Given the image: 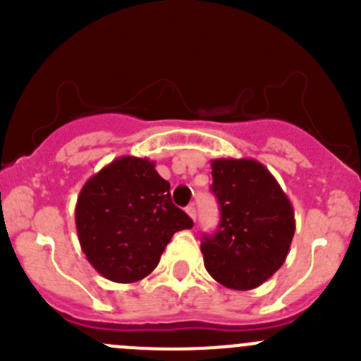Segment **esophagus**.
Masks as SVG:
<instances>
[{
	"instance_id": "esophagus-1",
	"label": "esophagus",
	"mask_w": 361,
	"mask_h": 361,
	"mask_svg": "<svg viewBox=\"0 0 361 361\" xmlns=\"http://www.w3.org/2000/svg\"><path fill=\"white\" fill-rule=\"evenodd\" d=\"M188 213V216L192 218V220L195 221V207L194 206H187V209H185Z\"/></svg>"
}]
</instances>
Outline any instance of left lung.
<instances>
[{
	"mask_svg": "<svg viewBox=\"0 0 361 361\" xmlns=\"http://www.w3.org/2000/svg\"><path fill=\"white\" fill-rule=\"evenodd\" d=\"M211 192L220 225L202 235L204 267L232 290H253L286 260L295 234L290 199L265 166L253 159L211 160Z\"/></svg>",
	"mask_w": 361,
	"mask_h": 361,
	"instance_id": "8db88e82",
	"label": "left lung"
}]
</instances>
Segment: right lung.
<instances>
[{"mask_svg":"<svg viewBox=\"0 0 361 361\" xmlns=\"http://www.w3.org/2000/svg\"><path fill=\"white\" fill-rule=\"evenodd\" d=\"M171 185L148 159L123 155L94 174L75 207L78 241L106 279L134 283L157 267L174 232L194 221L171 201Z\"/></svg>","mask_w":361,"mask_h":361,"instance_id":"1","label":"right lung"}]
</instances>
